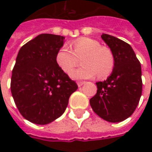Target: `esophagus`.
<instances>
[{
	"label": "esophagus",
	"mask_w": 152,
	"mask_h": 152,
	"mask_svg": "<svg viewBox=\"0 0 152 152\" xmlns=\"http://www.w3.org/2000/svg\"><path fill=\"white\" fill-rule=\"evenodd\" d=\"M85 82H78V83H77V85H78L79 87H81L82 85H85Z\"/></svg>",
	"instance_id": "1"
}]
</instances>
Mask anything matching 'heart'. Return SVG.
<instances>
[{"label": "heart", "mask_w": 152, "mask_h": 152, "mask_svg": "<svg viewBox=\"0 0 152 152\" xmlns=\"http://www.w3.org/2000/svg\"><path fill=\"white\" fill-rule=\"evenodd\" d=\"M67 46L60 48L56 55V62L65 73H69L81 58L82 67L73 70L70 77L73 79H91L99 73L104 78L112 73L114 67L113 56L110 50L101 47L100 43L90 38H79Z\"/></svg>", "instance_id": "obj_1"}]
</instances>
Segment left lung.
<instances>
[{"label": "left lung", "mask_w": 152, "mask_h": 152, "mask_svg": "<svg viewBox=\"0 0 152 152\" xmlns=\"http://www.w3.org/2000/svg\"><path fill=\"white\" fill-rule=\"evenodd\" d=\"M114 58L111 75L96 83L97 92L90 100L96 113L110 123H118L131 116L142 93L141 66L131 46L113 35L102 34Z\"/></svg>", "instance_id": "8db88e82"}]
</instances>
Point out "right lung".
Returning a JSON list of instances; mask_svg holds the SVG:
<instances>
[{
  "label": "right lung",
  "mask_w": 152,
  "mask_h": 152,
  "mask_svg": "<svg viewBox=\"0 0 152 152\" xmlns=\"http://www.w3.org/2000/svg\"><path fill=\"white\" fill-rule=\"evenodd\" d=\"M65 37L41 34L18 51L11 79V91L22 116L35 124H48L65 112L78 89L56 62Z\"/></svg>",
  "instance_id": "obj_1"
}]
</instances>
